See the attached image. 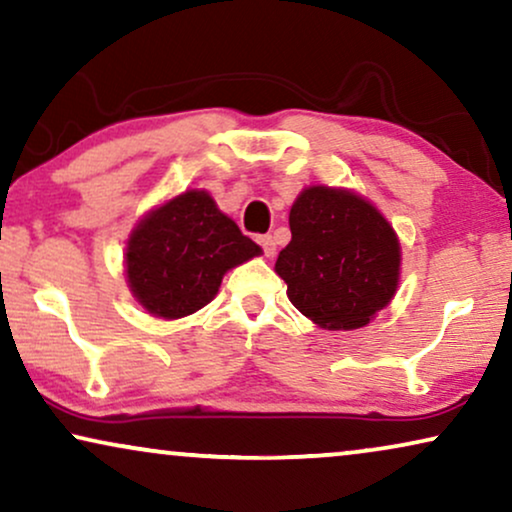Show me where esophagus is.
Segmentation results:
<instances>
[{
    "mask_svg": "<svg viewBox=\"0 0 512 512\" xmlns=\"http://www.w3.org/2000/svg\"><path fill=\"white\" fill-rule=\"evenodd\" d=\"M257 243H260V248H262V252L267 257H271L276 252V241L274 238H271L269 234H264V236H257Z\"/></svg>",
    "mask_w": 512,
    "mask_h": 512,
    "instance_id": "esophagus-1",
    "label": "esophagus"
}]
</instances>
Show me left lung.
<instances>
[{
    "instance_id": "left-lung-1",
    "label": "left lung",
    "mask_w": 512,
    "mask_h": 512,
    "mask_svg": "<svg viewBox=\"0 0 512 512\" xmlns=\"http://www.w3.org/2000/svg\"><path fill=\"white\" fill-rule=\"evenodd\" d=\"M292 241L276 274L295 309L327 330H356L398 288L400 243L381 213L346 189L309 187L290 208Z\"/></svg>"
}]
</instances>
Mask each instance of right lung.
<instances>
[{"mask_svg": "<svg viewBox=\"0 0 512 512\" xmlns=\"http://www.w3.org/2000/svg\"><path fill=\"white\" fill-rule=\"evenodd\" d=\"M206 192H185L142 220L126 250L133 295L159 318H182L217 295L222 276L260 255Z\"/></svg>", "mask_w": 512, "mask_h": 512, "instance_id": "right-lung-1", "label": "right lung"}]
</instances>
